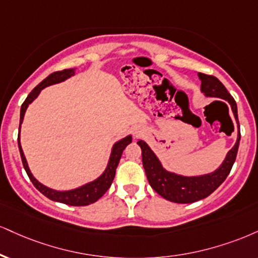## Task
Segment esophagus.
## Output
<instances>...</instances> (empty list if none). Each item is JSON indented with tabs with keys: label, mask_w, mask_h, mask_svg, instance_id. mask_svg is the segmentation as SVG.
I'll list each match as a JSON object with an SVG mask.
<instances>
[{
	"label": "esophagus",
	"mask_w": 258,
	"mask_h": 258,
	"mask_svg": "<svg viewBox=\"0 0 258 258\" xmlns=\"http://www.w3.org/2000/svg\"><path fill=\"white\" fill-rule=\"evenodd\" d=\"M141 132H142V131H136V132H135V136H138V135H141Z\"/></svg>",
	"instance_id": "obj_1"
}]
</instances>
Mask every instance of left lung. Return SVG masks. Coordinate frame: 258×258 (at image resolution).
<instances>
[{"label": "left lung", "instance_id": "8db88e82", "mask_svg": "<svg viewBox=\"0 0 258 258\" xmlns=\"http://www.w3.org/2000/svg\"><path fill=\"white\" fill-rule=\"evenodd\" d=\"M198 78L201 79V91L207 97H218L225 99L231 105L233 111L234 119L238 125V138L234 147L226 155L223 162L220 164L218 169L212 173L203 175L186 176L176 173L169 172L163 168L159 157L155 155L150 147L144 141L137 142L142 149V160L145 174L151 187L154 188L160 196L164 200L174 202V203H194L200 200H203L213 194L220 185L225 181L227 175L231 172L235 157H237L239 142H240V130H239L238 109L234 98L228 94L227 89L223 84L214 76L198 73Z\"/></svg>", "mask_w": 258, "mask_h": 258}]
</instances>
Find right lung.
<instances>
[{"label":"right lung","mask_w":258,"mask_h":258,"mask_svg":"<svg viewBox=\"0 0 258 258\" xmlns=\"http://www.w3.org/2000/svg\"><path fill=\"white\" fill-rule=\"evenodd\" d=\"M74 74H76V68H70V70H63V71H58V72L51 73L50 76L46 77L42 83H39L38 85H37L36 88L30 92V95L27 96L26 99H25V102L23 103V105H21V109H20V126H19V137H18V145H19V151H20L21 161H23V164H24V168L26 170L27 175H29V178L31 181H32V184L35 185V187L40 192V194H43L45 197H48L49 200L51 201L60 202V203L68 204V206L82 207V206H89V204L95 203V202L98 201L99 198L103 196L105 192H107L108 188L110 187L111 182H113L114 180V176H115V170H116L117 164L120 162L121 155H122V151L125 150L127 145L132 142V136L131 135L126 136L125 138L120 139V141H117L115 144L113 145L107 167H105L104 172L102 173L97 179L92 180V181H90L85 185L79 186V187L72 188V190H67V191L52 190V188L48 187V186L40 184L38 180L32 175V173H31L29 164H27L26 157H25L24 151L23 149H21V144H20V127H21V123H23L25 111H26L29 104L32 103V102L38 97L40 91H42L44 88H46V86H50V85H54V84L64 82L66 79L73 77Z\"/></svg>","instance_id":"right-lung-1"}]
</instances>
